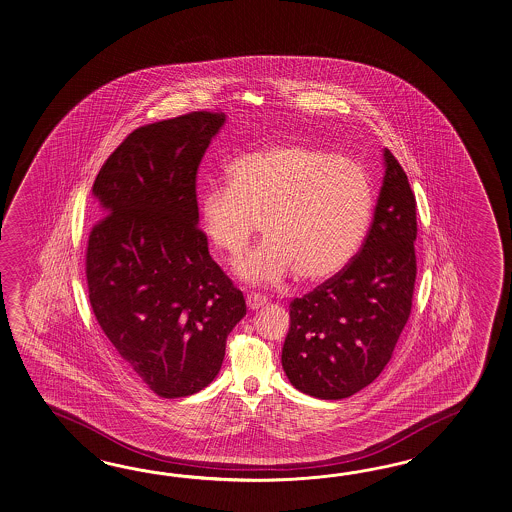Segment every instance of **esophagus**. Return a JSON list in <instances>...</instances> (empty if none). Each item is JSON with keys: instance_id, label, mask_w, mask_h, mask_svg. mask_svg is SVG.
<instances>
[{"instance_id": "1", "label": "esophagus", "mask_w": 512, "mask_h": 512, "mask_svg": "<svg viewBox=\"0 0 512 512\" xmlns=\"http://www.w3.org/2000/svg\"><path fill=\"white\" fill-rule=\"evenodd\" d=\"M267 304V297H263L260 293H249L247 295V306L250 310H258Z\"/></svg>"}]
</instances>
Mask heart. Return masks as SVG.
<instances>
[{
  "label": "heart",
  "instance_id": "1",
  "mask_svg": "<svg viewBox=\"0 0 512 512\" xmlns=\"http://www.w3.org/2000/svg\"><path fill=\"white\" fill-rule=\"evenodd\" d=\"M226 176L228 187L202 193L200 224L236 262L260 223L262 243L237 267L249 282L275 284L291 271L302 282H323L351 263L366 237L373 187L354 159L280 143L243 154Z\"/></svg>",
  "mask_w": 512,
  "mask_h": 512
}]
</instances>
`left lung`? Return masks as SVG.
I'll use <instances>...</instances> for the list:
<instances>
[{
  "mask_svg": "<svg viewBox=\"0 0 512 512\" xmlns=\"http://www.w3.org/2000/svg\"><path fill=\"white\" fill-rule=\"evenodd\" d=\"M373 223L351 263L289 304L282 367L302 394L345 399L377 379L407 325L416 282V198L384 148Z\"/></svg>",
  "mask_w": 512,
  "mask_h": 512,
  "instance_id": "left-lung-1",
  "label": "left lung"
}]
</instances>
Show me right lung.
<instances>
[{
    "label": "right lung",
    "mask_w": 512,
    "mask_h": 512,
    "mask_svg": "<svg viewBox=\"0 0 512 512\" xmlns=\"http://www.w3.org/2000/svg\"><path fill=\"white\" fill-rule=\"evenodd\" d=\"M226 115L193 111L130 133L98 172L87 245L92 312L159 397L200 392L247 314L198 228L197 171Z\"/></svg>",
    "instance_id": "right-lung-1"
}]
</instances>
